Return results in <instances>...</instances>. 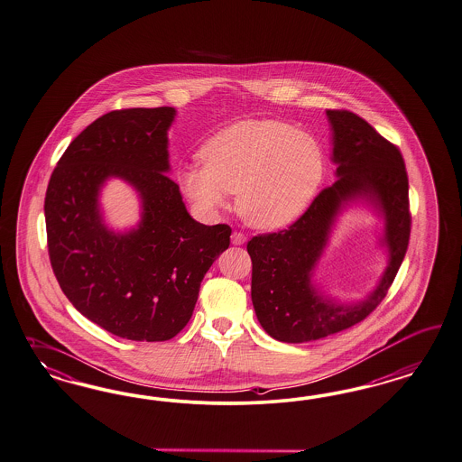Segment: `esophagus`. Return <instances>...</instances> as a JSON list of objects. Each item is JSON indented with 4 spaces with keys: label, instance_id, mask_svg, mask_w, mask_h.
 I'll list each match as a JSON object with an SVG mask.
<instances>
[{
    "label": "esophagus",
    "instance_id": "obj_1",
    "mask_svg": "<svg viewBox=\"0 0 462 462\" xmlns=\"http://www.w3.org/2000/svg\"><path fill=\"white\" fill-rule=\"evenodd\" d=\"M245 240H247V237H245L242 232L236 230V232L232 234V244H234V245H242V244H245Z\"/></svg>",
    "mask_w": 462,
    "mask_h": 462
}]
</instances>
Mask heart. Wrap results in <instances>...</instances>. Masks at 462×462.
<instances>
[{
    "label": "heart",
    "mask_w": 462,
    "mask_h": 462,
    "mask_svg": "<svg viewBox=\"0 0 462 462\" xmlns=\"http://www.w3.org/2000/svg\"><path fill=\"white\" fill-rule=\"evenodd\" d=\"M201 159L177 172L182 192L205 213L226 207L230 192H239L240 215L257 228L293 222L324 175L318 140L273 119L225 127L201 148Z\"/></svg>",
    "instance_id": "b5f03b06"
}]
</instances>
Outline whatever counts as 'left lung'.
<instances>
[{"instance_id":"1","label":"left lung","mask_w":462,"mask_h":462,"mask_svg":"<svg viewBox=\"0 0 462 462\" xmlns=\"http://www.w3.org/2000/svg\"><path fill=\"white\" fill-rule=\"evenodd\" d=\"M333 131L336 180L322 189L287 230L247 242L253 261L251 297L263 329L283 343L316 341L345 331L375 310L404 259L410 232V198L404 160L396 144L350 111H326ZM362 199L384 218L382 244L388 266L380 285L362 303L339 304L313 283V271L338 213Z\"/></svg>"}]
</instances>
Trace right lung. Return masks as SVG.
Listing matches in <instances>:
<instances>
[{"mask_svg": "<svg viewBox=\"0 0 462 462\" xmlns=\"http://www.w3.org/2000/svg\"><path fill=\"white\" fill-rule=\"evenodd\" d=\"M174 107L98 117L69 143L49 180L44 213L51 266L85 318L131 341H167L189 322L201 282L230 245L232 228L188 213L167 175ZM112 176L143 199L127 233L103 222L97 194Z\"/></svg>", "mask_w": 462, "mask_h": 462, "instance_id": "1", "label": "right lung"}]
</instances>
